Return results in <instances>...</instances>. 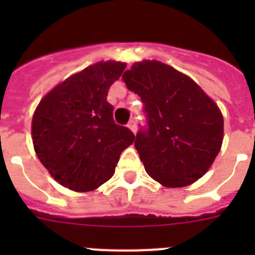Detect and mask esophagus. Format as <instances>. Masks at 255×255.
I'll list each match as a JSON object with an SVG mask.
<instances>
[{
  "label": "esophagus",
  "instance_id": "obj_1",
  "mask_svg": "<svg viewBox=\"0 0 255 255\" xmlns=\"http://www.w3.org/2000/svg\"><path fill=\"white\" fill-rule=\"evenodd\" d=\"M128 126H129V129L131 130L132 132H136V130H138V128H136V121L135 120H130L129 124H128Z\"/></svg>",
  "mask_w": 255,
  "mask_h": 255
}]
</instances>
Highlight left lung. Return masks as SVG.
<instances>
[{"instance_id": "8db88e82", "label": "left lung", "mask_w": 255, "mask_h": 255, "mask_svg": "<svg viewBox=\"0 0 255 255\" xmlns=\"http://www.w3.org/2000/svg\"><path fill=\"white\" fill-rule=\"evenodd\" d=\"M123 79L144 105L147 125L134 145L148 175L167 188L200 179L224 139L217 105L194 80L159 61L136 62Z\"/></svg>"}]
</instances>
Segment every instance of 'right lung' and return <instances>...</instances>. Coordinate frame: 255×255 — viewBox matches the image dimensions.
I'll return each instance as SVG.
<instances>
[{
	"instance_id": "obj_1",
	"label": "right lung",
	"mask_w": 255,
	"mask_h": 255,
	"mask_svg": "<svg viewBox=\"0 0 255 255\" xmlns=\"http://www.w3.org/2000/svg\"><path fill=\"white\" fill-rule=\"evenodd\" d=\"M124 62L88 66L53 88L33 116L31 135L39 161L61 185L91 191L115 173L135 135L114 120L108 89L124 73Z\"/></svg>"
}]
</instances>
